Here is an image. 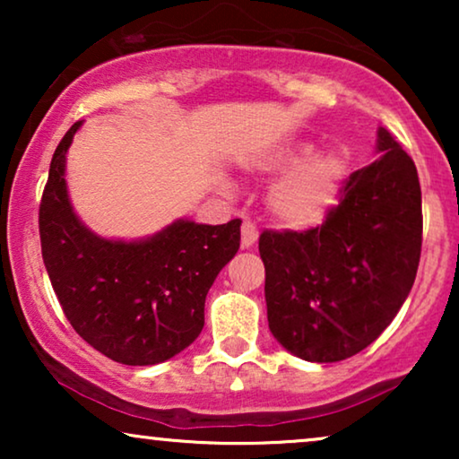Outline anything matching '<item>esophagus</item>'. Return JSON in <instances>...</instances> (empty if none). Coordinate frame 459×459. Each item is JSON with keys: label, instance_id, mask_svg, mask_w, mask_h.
<instances>
[{"label": "esophagus", "instance_id": "esophagus-1", "mask_svg": "<svg viewBox=\"0 0 459 459\" xmlns=\"http://www.w3.org/2000/svg\"><path fill=\"white\" fill-rule=\"evenodd\" d=\"M242 247L248 248L253 247L256 242V238H259V231H256V225L253 221H244L242 223Z\"/></svg>", "mask_w": 459, "mask_h": 459}]
</instances>
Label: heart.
<instances>
[{"instance_id":"heart-1","label":"heart","mask_w":459,"mask_h":459,"mask_svg":"<svg viewBox=\"0 0 459 459\" xmlns=\"http://www.w3.org/2000/svg\"><path fill=\"white\" fill-rule=\"evenodd\" d=\"M309 143H288L261 160V171L284 173L269 192V209L288 228H309L324 219L338 196L344 162L336 152L311 154Z\"/></svg>"}]
</instances>
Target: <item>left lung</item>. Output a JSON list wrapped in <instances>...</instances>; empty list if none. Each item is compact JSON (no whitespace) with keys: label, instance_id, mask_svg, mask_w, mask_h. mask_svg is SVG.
<instances>
[{"label":"left lung","instance_id":"1","mask_svg":"<svg viewBox=\"0 0 459 459\" xmlns=\"http://www.w3.org/2000/svg\"><path fill=\"white\" fill-rule=\"evenodd\" d=\"M382 156L351 173L325 221L265 230L269 330L307 361L334 363L372 344L397 316L422 253V192L399 142L378 129Z\"/></svg>","mask_w":459,"mask_h":459}]
</instances>
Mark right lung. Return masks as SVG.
<instances>
[{
    "instance_id": "right-lung-1",
    "label": "right lung",
    "mask_w": 459,
    "mask_h": 459,
    "mask_svg": "<svg viewBox=\"0 0 459 459\" xmlns=\"http://www.w3.org/2000/svg\"><path fill=\"white\" fill-rule=\"evenodd\" d=\"M74 123L52 156L39 204L41 255L74 332L125 366H154L196 341L206 292L240 248V219L223 225L175 221L137 242L104 240L68 203L66 150Z\"/></svg>"
}]
</instances>
